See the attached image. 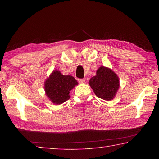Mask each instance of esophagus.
I'll list each match as a JSON object with an SVG mask.
<instances>
[{"label": "esophagus", "instance_id": "34e87169", "mask_svg": "<svg viewBox=\"0 0 159 159\" xmlns=\"http://www.w3.org/2000/svg\"><path fill=\"white\" fill-rule=\"evenodd\" d=\"M79 82L80 83H85V79H79Z\"/></svg>", "mask_w": 159, "mask_h": 159}]
</instances>
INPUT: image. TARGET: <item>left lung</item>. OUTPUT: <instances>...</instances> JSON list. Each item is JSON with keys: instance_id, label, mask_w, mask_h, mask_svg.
I'll return each instance as SVG.
<instances>
[{"instance_id": "8db88e82", "label": "left lung", "mask_w": 159, "mask_h": 159, "mask_svg": "<svg viewBox=\"0 0 159 159\" xmlns=\"http://www.w3.org/2000/svg\"><path fill=\"white\" fill-rule=\"evenodd\" d=\"M89 85L97 97L107 101L114 98L119 88V79L111 69L100 66L96 76L91 78Z\"/></svg>"}]
</instances>
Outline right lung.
Masks as SVG:
<instances>
[{"mask_svg": "<svg viewBox=\"0 0 159 159\" xmlns=\"http://www.w3.org/2000/svg\"><path fill=\"white\" fill-rule=\"evenodd\" d=\"M78 84L73 76L55 70L45 81V95L53 104H61L70 98L69 92Z\"/></svg>", "mask_w": 159, "mask_h": 159, "instance_id": "1", "label": "right lung"}]
</instances>
